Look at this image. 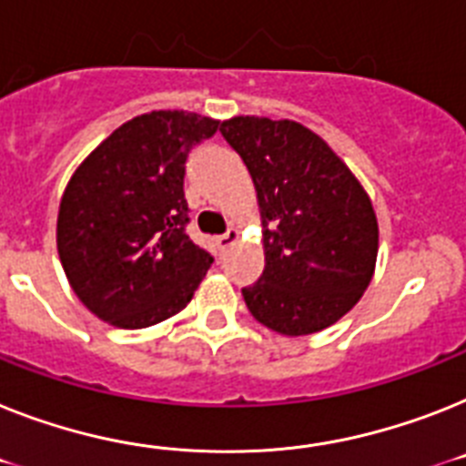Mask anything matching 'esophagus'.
Instances as JSON below:
<instances>
[{
  "mask_svg": "<svg viewBox=\"0 0 466 466\" xmlns=\"http://www.w3.org/2000/svg\"><path fill=\"white\" fill-rule=\"evenodd\" d=\"M237 237H239V234H237V229H227L225 234L215 237V248H218V253H225L227 248H229L234 241H237Z\"/></svg>",
  "mask_w": 466,
  "mask_h": 466,
  "instance_id": "34e87169",
  "label": "esophagus"
}]
</instances>
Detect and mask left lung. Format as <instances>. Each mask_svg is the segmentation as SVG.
<instances>
[{
  "instance_id": "obj_1",
  "label": "left lung",
  "mask_w": 466,
  "mask_h": 466,
  "mask_svg": "<svg viewBox=\"0 0 466 466\" xmlns=\"http://www.w3.org/2000/svg\"><path fill=\"white\" fill-rule=\"evenodd\" d=\"M256 185L265 268L244 287L253 318L287 336L339 322L372 281L379 227L370 197L339 156L293 120L220 125Z\"/></svg>"
}]
</instances>
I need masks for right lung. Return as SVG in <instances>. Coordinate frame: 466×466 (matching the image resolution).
<instances>
[{
    "mask_svg": "<svg viewBox=\"0 0 466 466\" xmlns=\"http://www.w3.org/2000/svg\"><path fill=\"white\" fill-rule=\"evenodd\" d=\"M218 120L151 111L85 158L61 198L56 244L77 299L104 322L142 329L177 315L213 256L187 234V160Z\"/></svg>",
    "mask_w": 466,
    "mask_h": 466,
    "instance_id": "right-lung-1",
    "label": "right lung"
}]
</instances>
